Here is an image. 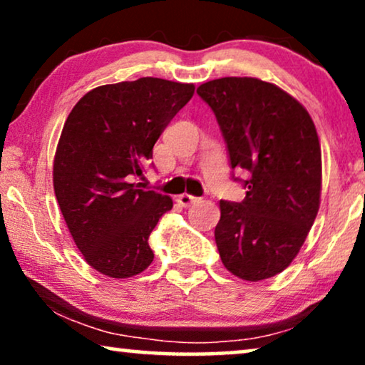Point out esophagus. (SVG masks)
I'll use <instances>...</instances> for the list:
<instances>
[{
  "label": "esophagus",
  "mask_w": 365,
  "mask_h": 365,
  "mask_svg": "<svg viewBox=\"0 0 365 365\" xmlns=\"http://www.w3.org/2000/svg\"><path fill=\"white\" fill-rule=\"evenodd\" d=\"M197 201H199V197L191 196V194H187V192L179 194V196H178V202L181 204V206H184V207H189V206H191V204L197 202Z\"/></svg>",
  "instance_id": "1"
}]
</instances>
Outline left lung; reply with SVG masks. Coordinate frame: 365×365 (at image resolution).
I'll use <instances>...</instances> for the list:
<instances>
[{
    "label": "left lung",
    "instance_id": "left-lung-1",
    "mask_svg": "<svg viewBox=\"0 0 365 365\" xmlns=\"http://www.w3.org/2000/svg\"><path fill=\"white\" fill-rule=\"evenodd\" d=\"M197 94L216 114L232 169H246L241 202L221 201L214 237L224 267L257 282L282 272L316 221L321 144L307 109L257 78L212 79Z\"/></svg>",
    "mask_w": 365,
    "mask_h": 365
}]
</instances>
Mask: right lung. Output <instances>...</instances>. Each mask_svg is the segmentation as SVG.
Instances as JSON below:
<instances>
[{"mask_svg":"<svg viewBox=\"0 0 365 365\" xmlns=\"http://www.w3.org/2000/svg\"><path fill=\"white\" fill-rule=\"evenodd\" d=\"M194 84L139 78L94 88L64 123L53 186L84 261L108 277L148 269V239L173 199L133 182L164 128L192 98Z\"/></svg>","mask_w":365,"mask_h":365,"instance_id":"obj_1","label":"right lung"}]
</instances>
